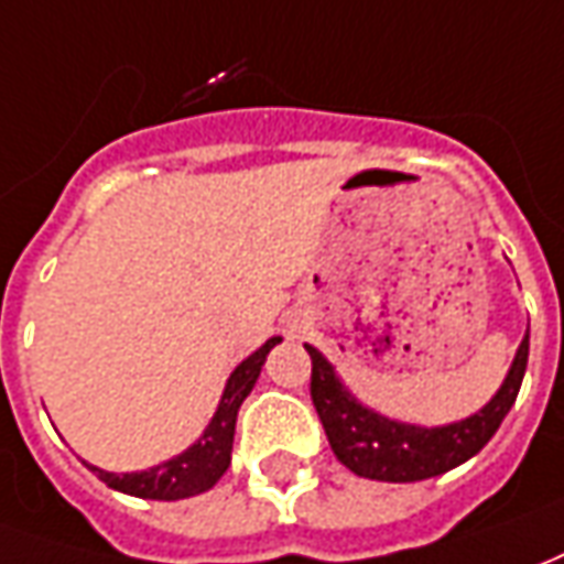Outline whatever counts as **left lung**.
I'll return each mask as SVG.
<instances>
[{"mask_svg":"<svg viewBox=\"0 0 564 564\" xmlns=\"http://www.w3.org/2000/svg\"><path fill=\"white\" fill-rule=\"evenodd\" d=\"M305 350L311 354V400L336 458L350 474L378 482H419L474 458L507 419L529 366V336H525L516 350V360L503 378L501 391L491 397V403L482 405L470 419L455 421L446 427H415V424L384 419L357 403L321 350L311 345H305Z\"/></svg>","mask_w":564,"mask_h":564,"instance_id":"1","label":"left lung"}]
</instances>
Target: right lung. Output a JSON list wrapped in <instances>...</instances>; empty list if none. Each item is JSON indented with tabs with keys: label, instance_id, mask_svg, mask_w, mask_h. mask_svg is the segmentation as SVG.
<instances>
[{
	"label": "right lung",
	"instance_id": "obj_1",
	"mask_svg": "<svg viewBox=\"0 0 564 564\" xmlns=\"http://www.w3.org/2000/svg\"><path fill=\"white\" fill-rule=\"evenodd\" d=\"M281 338H269L262 348L250 354L231 378H228L226 393L219 400L214 421L207 424V431L200 433L195 446H188L183 455L164 460L152 470H140V474H106L100 467H90L94 474L104 479L106 486L133 495V498H149V501H180V498H192L219 482V476L226 474L231 464V443H235V421H238V409L247 400V393L253 391L256 378L262 372V364L269 357V350L278 345Z\"/></svg>",
	"mask_w": 564,
	"mask_h": 564
}]
</instances>
